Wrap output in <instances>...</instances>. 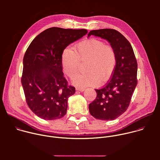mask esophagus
I'll list each match as a JSON object with an SVG mask.
<instances>
[{"mask_svg":"<svg viewBox=\"0 0 160 160\" xmlns=\"http://www.w3.org/2000/svg\"><path fill=\"white\" fill-rule=\"evenodd\" d=\"M77 90H78V91H80V92H83V91H84L85 90V88H82V87H77L76 88Z\"/></svg>","mask_w":160,"mask_h":160,"instance_id":"1","label":"esophagus"}]
</instances>
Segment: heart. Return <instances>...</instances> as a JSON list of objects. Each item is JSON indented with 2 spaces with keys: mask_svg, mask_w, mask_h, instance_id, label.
<instances>
[{
  "mask_svg": "<svg viewBox=\"0 0 160 160\" xmlns=\"http://www.w3.org/2000/svg\"><path fill=\"white\" fill-rule=\"evenodd\" d=\"M88 60L85 70L79 74L73 83L80 87L98 86L108 81L117 66V54L110 45H106L101 40L91 38L76 44L73 49H64L61 56V64L64 73L71 79L77 75L80 61Z\"/></svg>",
  "mask_w": 160,
  "mask_h": 160,
  "instance_id": "heart-1",
  "label": "heart"
}]
</instances>
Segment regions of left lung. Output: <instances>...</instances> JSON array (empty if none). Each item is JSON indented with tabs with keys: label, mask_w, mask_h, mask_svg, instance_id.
Instances as JSON below:
<instances>
[{
	"label": "left lung",
	"mask_w": 160,
	"mask_h": 160,
	"mask_svg": "<svg viewBox=\"0 0 160 160\" xmlns=\"http://www.w3.org/2000/svg\"><path fill=\"white\" fill-rule=\"evenodd\" d=\"M91 35L108 40L117 54V66L110 79L102 88L95 89L96 98L88 109L98 120H113L124 113L129 106L138 84V62L128 40L119 32L104 28L91 30Z\"/></svg>",
	"instance_id": "8db88e82"
}]
</instances>
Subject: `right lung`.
Masks as SVG:
<instances>
[{"label": "right lung", "instance_id": "right-lung-1", "mask_svg": "<svg viewBox=\"0 0 160 160\" xmlns=\"http://www.w3.org/2000/svg\"><path fill=\"white\" fill-rule=\"evenodd\" d=\"M87 33L85 29L52 27L38 35L27 49L21 83L28 107L40 118L57 120L66 115L68 99L75 88L63 76L62 52Z\"/></svg>", "mask_w": 160, "mask_h": 160}]
</instances>
